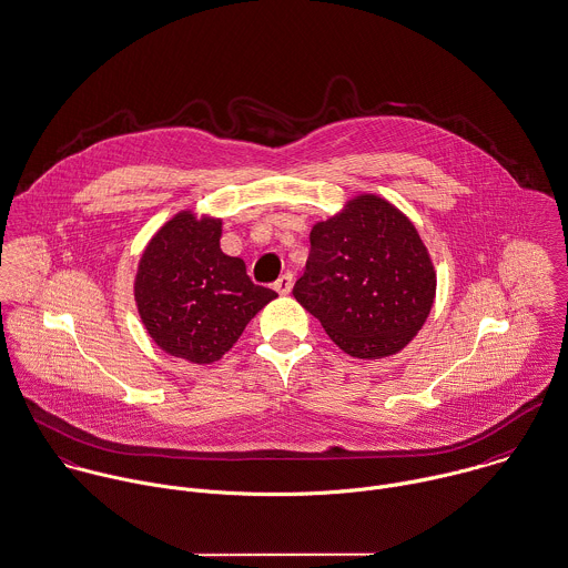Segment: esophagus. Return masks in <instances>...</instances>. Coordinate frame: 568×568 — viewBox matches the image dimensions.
Instances as JSON below:
<instances>
[{
	"instance_id": "esophagus-1",
	"label": "esophagus",
	"mask_w": 568,
	"mask_h": 568,
	"mask_svg": "<svg viewBox=\"0 0 568 568\" xmlns=\"http://www.w3.org/2000/svg\"><path fill=\"white\" fill-rule=\"evenodd\" d=\"M291 288H293V275H291V273H284V275L275 282V291H277L280 295H288Z\"/></svg>"
}]
</instances>
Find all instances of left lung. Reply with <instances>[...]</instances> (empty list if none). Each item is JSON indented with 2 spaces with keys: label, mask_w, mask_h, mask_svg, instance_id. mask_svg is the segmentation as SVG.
I'll use <instances>...</instances> for the list:
<instances>
[{
  "label": "left lung",
  "mask_w": 568,
  "mask_h": 568,
  "mask_svg": "<svg viewBox=\"0 0 568 568\" xmlns=\"http://www.w3.org/2000/svg\"><path fill=\"white\" fill-rule=\"evenodd\" d=\"M293 295L346 355L383 359L423 328L436 271L412 220L377 193H359L313 224Z\"/></svg>",
  "instance_id": "obj_1"
}]
</instances>
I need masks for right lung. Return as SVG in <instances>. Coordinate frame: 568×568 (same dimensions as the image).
Returning a JSON list of instances; mask_svg holds the SVG:
<instances>
[{
    "label": "right lung",
    "instance_id": "1",
    "mask_svg": "<svg viewBox=\"0 0 568 568\" xmlns=\"http://www.w3.org/2000/svg\"><path fill=\"white\" fill-rule=\"evenodd\" d=\"M222 217L179 211L148 242L134 300L154 344L204 366L222 359L246 324L277 297L246 275V264L220 248Z\"/></svg>",
    "mask_w": 568,
    "mask_h": 568
}]
</instances>
